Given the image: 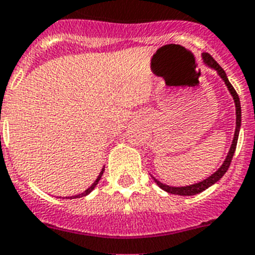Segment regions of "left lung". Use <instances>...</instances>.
Returning a JSON list of instances; mask_svg holds the SVG:
<instances>
[{
	"label": "left lung",
	"mask_w": 255,
	"mask_h": 255,
	"mask_svg": "<svg viewBox=\"0 0 255 255\" xmlns=\"http://www.w3.org/2000/svg\"><path fill=\"white\" fill-rule=\"evenodd\" d=\"M203 59H204V63L207 64L209 68H213L214 70H217V73H218V75H220L221 78L223 79V82H225V85L227 86V88H229L230 94L232 95V97H234V101H235V106H236V129H235V134H234V140H232V145L231 147H230V151L229 154H227V156H226L225 161H223V164L221 165V168L218 170H216L212 176H209L207 178V180L201 181V182H198V183H194V185H190V186H182V187H173V186H168V185H164V183L159 182L158 180H155L154 177V181L156 182V185L160 187V189H163L164 191L169 192V194H174V195H181V196H191V195H196V194H200L201 191H204V190H207L208 187H210L212 185H214V183L217 182V181H220L221 178L223 177V174L227 172V169H229L230 164H231V160H232V156H234L235 154V150H236V145H238V138H239V132H240V126H241V106H240V99H239V95L236 94V91H235V88L232 87V85L230 83L229 78H227V75H226L225 70L222 69L220 66V64L217 63L216 60H214L213 57L210 56L209 54H207V52H204L203 54Z\"/></svg>",
	"instance_id": "obj_1"
}]
</instances>
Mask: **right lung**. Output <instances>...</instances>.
I'll return each instance as SVG.
<instances>
[{
	"label": "right lung",
	"instance_id": "1",
	"mask_svg": "<svg viewBox=\"0 0 255 255\" xmlns=\"http://www.w3.org/2000/svg\"><path fill=\"white\" fill-rule=\"evenodd\" d=\"M104 168H105V167H104ZM104 168H103V169H101L100 174H99V177H97V178H96V181H95V182L92 183V185H91L87 190H86V191H83V192H82V194H79V195H75V196H72V198H82V196H86V195L90 194V192L92 191V190H94L95 187H96V185H97V183H99V181H100L101 176H103V173H104V170H105V169H104Z\"/></svg>",
	"mask_w": 255,
	"mask_h": 255
}]
</instances>
